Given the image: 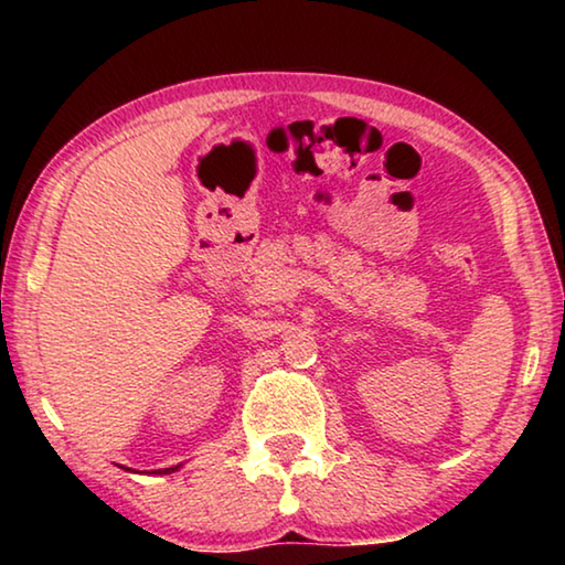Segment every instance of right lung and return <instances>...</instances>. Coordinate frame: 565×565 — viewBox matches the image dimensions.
<instances>
[{"label":"right lung","mask_w":565,"mask_h":565,"mask_svg":"<svg viewBox=\"0 0 565 565\" xmlns=\"http://www.w3.org/2000/svg\"><path fill=\"white\" fill-rule=\"evenodd\" d=\"M179 471V466H171V468H161V471H151V473H174Z\"/></svg>","instance_id":"right-lung-1"}]
</instances>
